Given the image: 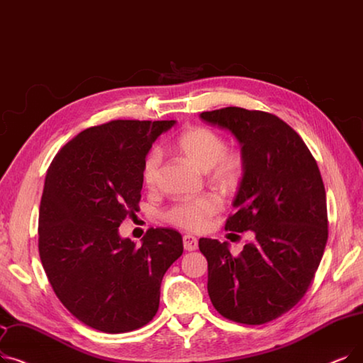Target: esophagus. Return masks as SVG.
<instances>
[{
    "label": "esophagus",
    "instance_id": "1",
    "mask_svg": "<svg viewBox=\"0 0 363 363\" xmlns=\"http://www.w3.org/2000/svg\"><path fill=\"white\" fill-rule=\"evenodd\" d=\"M182 242H184V249L185 250H196L199 247L197 239L191 234H185L182 238Z\"/></svg>",
    "mask_w": 363,
    "mask_h": 363
}]
</instances>
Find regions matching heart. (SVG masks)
Segmentation results:
<instances>
[{
	"label": "heart",
	"instance_id": "heart-1",
	"mask_svg": "<svg viewBox=\"0 0 363 363\" xmlns=\"http://www.w3.org/2000/svg\"><path fill=\"white\" fill-rule=\"evenodd\" d=\"M175 147L185 159L199 169L209 172L211 179L223 190H233L239 185L245 173V160L238 151H228L224 138L215 130L201 128L182 132ZM162 151L151 150L143 163V181L147 188L154 190L160 182ZM223 201L215 194H204L196 199H185L173 203L163 212L166 223L188 231H201L219 212Z\"/></svg>",
	"mask_w": 363,
	"mask_h": 363
}]
</instances>
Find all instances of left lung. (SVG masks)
I'll return each instance as SVG.
<instances>
[{
	"instance_id": "left-lung-1",
	"label": "left lung",
	"mask_w": 363,
	"mask_h": 363,
	"mask_svg": "<svg viewBox=\"0 0 363 363\" xmlns=\"http://www.w3.org/2000/svg\"><path fill=\"white\" fill-rule=\"evenodd\" d=\"M200 118L230 130L242 145L245 173L225 230L255 234L238 257L227 242L199 240L208 259V292L220 316L262 325L306 295L323 257L328 213L320 170L301 136L270 113L227 106Z\"/></svg>"
}]
</instances>
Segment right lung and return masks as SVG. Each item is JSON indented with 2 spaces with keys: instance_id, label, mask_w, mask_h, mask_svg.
Here are the masks:
<instances>
[{
  "instance_id": "right-lung-1",
  "label": "right lung",
  "mask_w": 363,
  "mask_h": 363,
  "mask_svg": "<svg viewBox=\"0 0 363 363\" xmlns=\"http://www.w3.org/2000/svg\"><path fill=\"white\" fill-rule=\"evenodd\" d=\"M175 120H113L78 133L53 159L44 182L38 250L50 285L68 311L106 334L147 325L160 285L182 255V235L150 228L136 246L118 227L139 209L143 163Z\"/></svg>"
}]
</instances>
